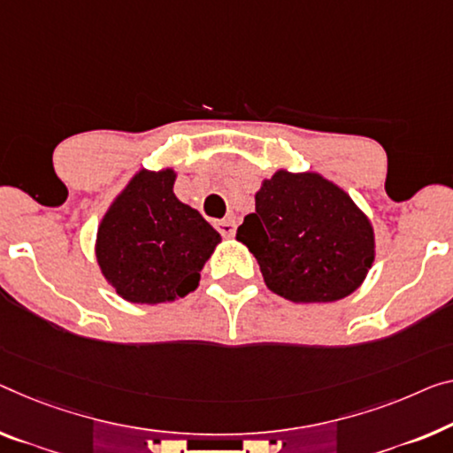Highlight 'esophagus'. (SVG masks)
I'll return each instance as SVG.
<instances>
[{
  "label": "esophagus",
  "instance_id": "esophagus-1",
  "mask_svg": "<svg viewBox=\"0 0 453 453\" xmlns=\"http://www.w3.org/2000/svg\"><path fill=\"white\" fill-rule=\"evenodd\" d=\"M217 228L222 236H226V239H231V236H234V233H236L234 220H220V222H217Z\"/></svg>",
  "mask_w": 453,
  "mask_h": 453
}]
</instances>
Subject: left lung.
Instances as JSON below:
<instances>
[{"instance_id":"left-lung-1","label":"left lung","mask_w":453,"mask_h":453,"mask_svg":"<svg viewBox=\"0 0 453 453\" xmlns=\"http://www.w3.org/2000/svg\"><path fill=\"white\" fill-rule=\"evenodd\" d=\"M273 294L297 303L350 296L374 259L372 226L350 196L318 173L280 170L236 231Z\"/></svg>"}]
</instances>
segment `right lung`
Wrapping results in <instances>:
<instances>
[{
  "mask_svg": "<svg viewBox=\"0 0 453 453\" xmlns=\"http://www.w3.org/2000/svg\"><path fill=\"white\" fill-rule=\"evenodd\" d=\"M173 172H139L96 234V261L131 303H162L196 289L220 234L173 194Z\"/></svg>",
  "mask_w": 453,
  "mask_h": 453,
  "instance_id": "add662e5",
  "label": "right lung"
}]
</instances>
